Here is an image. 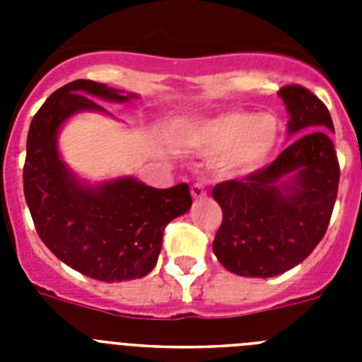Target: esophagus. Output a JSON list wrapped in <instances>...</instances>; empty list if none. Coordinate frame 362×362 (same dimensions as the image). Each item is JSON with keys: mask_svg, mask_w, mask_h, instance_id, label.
<instances>
[{"mask_svg": "<svg viewBox=\"0 0 362 362\" xmlns=\"http://www.w3.org/2000/svg\"><path fill=\"white\" fill-rule=\"evenodd\" d=\"M190 194L194 199H203L206 197V190H204V185L203 183H194L190 187Z\"/></svg>", "mask_w": 362, "mask_h": 362, "instance_id": "34e87169", "label": "esophagus"}]
</instances>
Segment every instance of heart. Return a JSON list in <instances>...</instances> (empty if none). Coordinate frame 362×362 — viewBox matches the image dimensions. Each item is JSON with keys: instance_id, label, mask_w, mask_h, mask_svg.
<instances>
[{"instance_id": "heart-1", "label": "heart", "mask_w": 362, "mask_h": 362, "mask_svg": "<svg viewBox=\"0 0 362 362\" xmlns=\"http://www.w3.org/2000/svg\"><path fill=\"white\" fill-rule=\"evenodd\" d=\"M279 136L276 116L233 110L194 127L187 143L201 153L219 152L216 168L221 175H243L270 158Z\"/></svg>"}]
</instances>
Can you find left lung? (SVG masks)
Wrapping results in <instances>:
<instances>
[{"mask_svg":"<svg viewBox=\"0 0 362 362\" xmlns=\"http://www.w3.org/2000/svg\"><path fill=\"white\" fill-rule=\"evenodd\" d=\"M277 94L290 114L288 132H307L270 165L212 190L223 210L214 254L245 277H276L305 261L325 238L337 197L341 170L325 130L334 132L330 112L305 86Z\"/></svg>","mask_w":362,"mask_h":362,"instance_id":"1","label":"left lung"}]
</instances>
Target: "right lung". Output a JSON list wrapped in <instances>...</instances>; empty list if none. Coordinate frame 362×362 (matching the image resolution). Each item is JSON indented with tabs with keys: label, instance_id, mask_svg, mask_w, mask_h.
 Here are the masks:
<instances>
[{
	"label": "right lung",
	"instance_id": "obj_1",
	"mask_svg": "<svg viewBox=\"0 0 362 362\" xmlns=\"http://www.w3.org/2000/svg\"><path fill=\"white\" fill-rule=\"evenodd\" d=\"M92 98L124 103L136 98L90 79L57 88L32 119L23 190L37 235L50 252L98 281L145 277L161 252L163 230L192 206L190 188H153L132 177L90 187L59 159V127L81 110L107 112Z\"/></svg>",
	"mask_w": 362,
	"mask_h": 362
}]
</instances>
